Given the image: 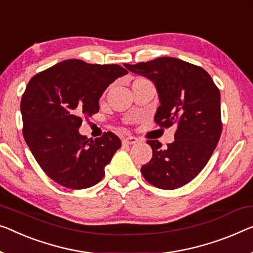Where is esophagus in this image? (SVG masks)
<instances>
[{
  "instance_id": "34e87169",
  "label": "esophagus",
  "mask_w": 253,
  "mask_h": 253,
  "mask_svg": "<svg viewBox=\"0 0 253 253\" xmlns=\"http://www.w3.org/2000/svg\"><path fill=\"white\" fill-rule=\"evenodd\" d=\"M137 142H138V139L136 137H134V136H128V137L123 138L124 144L130 145V144H135V143H137Z\"/></svg>"
}]
</instances>
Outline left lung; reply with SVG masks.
<instances>
[{"mask_svg": "<svg viewBox=\"0 0 253 253\" xmlns=\"http://www.w3.org/2000/svg\"><path fill=\"white\" fill-rule=\"evenodd\" d=\"M125 67L156 85L157 125H177L175 141L167 148L157 139L148 141L153 154L141 168L143 177L163 190L185 185L206 167L220 138L219 89L203 68L170 56Z\"/></svg>", "mask_w": 253, "mask_h": 253, "instance_id": "obj_1", "label": "left lung"}]
</instances>
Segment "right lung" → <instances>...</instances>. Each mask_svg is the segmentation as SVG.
<instances>
[{
  "instance_id": "add662e5",
  "label": "right lung",
  "mask_w": 253,
  "mask_h": 253,
  "mask_svg": "<svg viewBox=\"0 0 253 253\" xmlns=\"http://www.w3.org/2000/svg\"><path fill=\"white\" fill-rule=\"evenodd\" d=\"M128 74L119 65H92L69 59L41 71L22 94V134L34 158L51 179L82 190L105 175L122 141L111 131L102 137L79 134L83 117L99 112V100L117 78Z\"/></svg>"
}]
</instances>
